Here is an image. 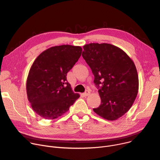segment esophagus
Returning <instances> with one entry per match:
<instances>
[{
    "label": "esophagus",
    "mask_w": 160,
    "mask_h": 160,
    "mask_svg": "<svg viewBox=\"0 0 160 160\" xmlns=\"http://www.w3.org/2000/svg\"><path fill=\"white\" fill-rule=\"evenodd\" d=\"M90 93H91V92L89 90H86L85 92L83 93V94H84V96H89L90 94Z\"/></svg>",
    "instance_id": "esophagus-1"
}]
</instances>
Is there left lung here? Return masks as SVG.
I'll return each mask as SVG.
<instances>
[{"mask_svg": "<svg viewBox=\"0 0 160 160\" xmlns=\"http://www.w3.org/2000/svg\"><path fill=\"white\" fill-rule=\"evenodd\" d=\"M82 57L94 76L101 105L94 112L114 121L132 107L137 96L138 77L133 61L121 48L108 43L83 46Z\"/></svg>", "mask_w": 160, "mask_h": 160, "instance_id": "8db88e82", "label": "left lung"}]
</instances>
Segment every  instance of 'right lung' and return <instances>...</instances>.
Returning <instances> with one entry per match:
<instances>
[{"mask_svg":"<svg viewBox=\"0 0 160 160\" xmlns=\"http://www.w3.org/2000/svg\"><path fill=\"white\" fill-rule=\"evenodd\" d=\"M82 51L80 47L55 46L42 52L33 62L27 80V94L33 110L42 118L60 117L80 97L72 92L66 76Z\"/></svg>","mask_w":160,"mask_h":160,"instance_id":"add662e5","label":"right lung"}]
</instances>
